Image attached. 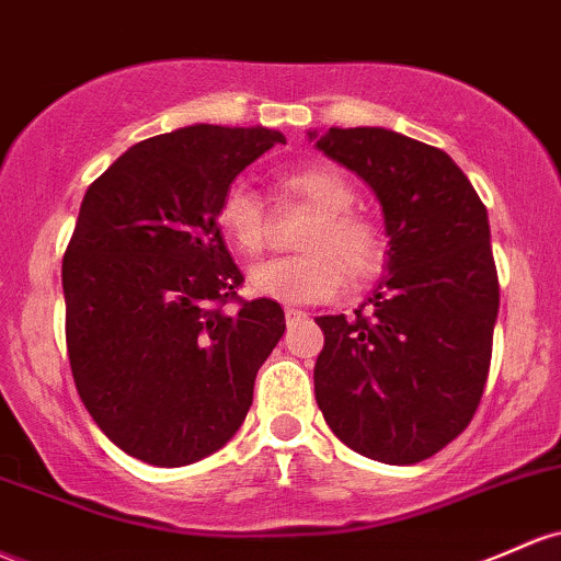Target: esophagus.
Returning a JSON list of instances; mask_svg holds the SVG:
<instances>
[{
  "label": "esophagus",
  "instance_id": "34e87169",
  "mask_svg": "<svg viewBox=\"0 0 561 561\" xmlns=\"http://www.w3.org/2000/svg\"><path fill=\"white\" fill-rule=\"evenodd\" d=\"M285 319H287V324H298V322H304V319H306V311L290 309V306H287V309H285Z\"/></svg>",
  "mask_w": 561,
  "mask_h": 561
}]
</instances>
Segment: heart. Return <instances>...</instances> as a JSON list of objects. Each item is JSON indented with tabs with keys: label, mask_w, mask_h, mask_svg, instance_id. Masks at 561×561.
I'll return each mask as SVG.
<instances>
[{
	"label": "heart",
	"mask_w": 561,
	"mask_h": 561,
	"mask_svg": "<svg viewBox=\"0 0 561 561\" xmlns=\"http://www.w3.org/2000/svg\"><path fill=\"white\" fill-rule=\"evenodd\" d=\"M279 183L317 210V218L300 239L304 255L276 257L252 268V290L293 306L328 304L346 290L348 279L362 287L383 274L389 237L378 220L354 210L356 191L341 170L309 164L285 172ZM215 218L224 237L242 255H257L266 248V210L244 183H231L224 191Z\"/></svg>",
	"instance_id": "heart-1"
}]
</instances>
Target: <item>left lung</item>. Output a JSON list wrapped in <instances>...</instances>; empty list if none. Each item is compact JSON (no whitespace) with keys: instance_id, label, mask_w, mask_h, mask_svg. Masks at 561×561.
<instances>
[{"instance_id":"1","label":"left lung","mask_w":561,"mask_h":561,"mask_svg":"<svg viewBox=\"0 0 561 561\" xmlns=\"http://www.w3.org/2000/svg\"><path fill=\"white\" fill-rule=\"evenodd\" d=\"M317 146L375 191L391 237L373 298L317 319V404L354 453L421 463L469 426L488 383L501 300L488 210L445 151L408 135L330 127Z\"/></svg>"}]
</instances>
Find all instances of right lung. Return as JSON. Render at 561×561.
I'll use <instances>...</instances> for the list:
<instances>
[{
    "label": "right lung",
    "mask_w": 561,
    "mask_h": 561,
    "mask_svg": "<svg viewBox=\"0 0 561 561\" xmlns=\"http://www.w3.org/2000/svg\"><path fill=\"white\" fill-rule=\"evenodd\" d=\"M285 135L194 125L153 135L90 183L64 255L66 348L79 397L119 450L188 466L242 426L285 332L218 226V202ZM234 304L233 312L225 306Z\"/></svg>",
    "instance_id": "obj_1"
}]
</instances>
